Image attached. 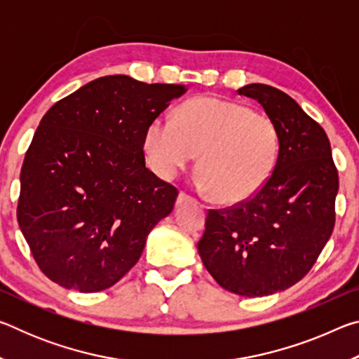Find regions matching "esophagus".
<instances>
[{"label": "esophagus", "instance_id": "34e87169", "mask_svg": "<svg viewBox=\"0 0 359 359\" xmlns=\"http://www.w3.org/2000/svg\"><path fill=\"white\" fill-rule=\"evenodd\" d=\"M184 203H196V199L185 191H180L177 196V204H184Z\"/></svg>", "mask_w": 359, "mask_h": 359}]
</instances>
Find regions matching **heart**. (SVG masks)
I'll use <instances>...</instances> for the list:
<instances>
[{"mask_svg": "<svg viewBox=\"0 0 359 359\" xmlns=\"http://www.w3.org/2000/svg\"><path fill=\"white\" fill-rule=\"evenodd\" d=\"M144 145L151 168L166 179L201 154V187L218 203L238 204L253 198L271 179L280 154V133L264 112L201 96L184 102L175 121H151Z\"/></svg>", "mask_w": 359, "mask_h": 359, "instance_id": "1", "label": "heart"}]
</instances>
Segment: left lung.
I'll use <instances>...</instances> for the list:
<instances>
[{"label": "left lung", "mask_w": 359, "mask_h": 359, "mask_svg": "<svg viewBox=\"0 0 359 359\" xmlns=\"http://www.w3.org/2000/svg\"><path fill=\"white\" fill-rule=\"evenodd\" d=\"M238 93L276 121L280 154L253 198L208 210L198 252L222 288L267 296L293 287L320 257L336 223L339 174L325 130L291 96L264 83Z\"/></svg>", "instance_id": "left-lung-1"}]
</instances>
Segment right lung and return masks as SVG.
I'll return each instance as SVG.
<instances>
[{"instance_id":"1","label":"right lung","mask_w":359,"mask_h":359,"mask_svg":"<svg viewBox=\"0 0 359 359\" xmlns=\"http://www.w3.org/2000/svg\"><path fill=\"white\" fill-rule=\"evenodd\" d=\"M184 92L175 83L106 76L42 117L22 165L17 222L52 282L95 293L141 258L179 194L145 168V133Z\"/></svg>"}]
</instances>
